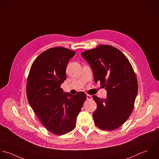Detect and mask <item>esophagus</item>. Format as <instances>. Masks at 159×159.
<instances>
[{"instance_id":"esophagus-1","label":"esophagus","mask_w":159,"mask_h":159,"mask_svg":"<svg viewBox=\"0 0 159 159\" xmlns=\"http://www.w3.org/2000/svg\"><path fill=\"white\" fill-rule=\"evenodd\" d=\"M93 99L92 96L90 95H87V99L88 100H92Z\"/></svg>"}]
</instances>
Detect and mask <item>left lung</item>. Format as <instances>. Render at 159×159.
Masks as SVG:
<instances>
[{
	"label": "left lung",
	"mask_w": 159,
	"mask_h": 159,
	"mask_svg": "<svg viewBox=\"0 0 159 159\" xmlns=\"http://www.w3.org/2000/svg\"><path fill=\"white\" fill-rule=\"evenodd\" d=\"M90 65L96 83L107 91L105 99L92 97L97 104L93 117L96 125L104 130H114L130 116L138 93L136 74L127 57L119 49L101 45L82 53Z\"/></svg>",
	"instance_id": "obj_1"
}]
</instances>
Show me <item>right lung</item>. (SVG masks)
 Instances as JSON below:
<instances>
[{
	"label": "right lung",
	"mask_w": 159,
	"mask_h": 159,
	"mask_svg": "<svg viewBox=\"0 0 159 159\" xmlns=\"http://www.w3.org/2000/svg\"><path fill=\"white\" fill-rule=\"evenodd\" d=\"M75 52L64 47L49 48L33 62L26 84V95L32 110L51 133L62 135L75 127L86 94L64 93L61 88L66 79V69Z\"/></svg>",
	"instance_id": "right-lung-1"
}]
</instances>
